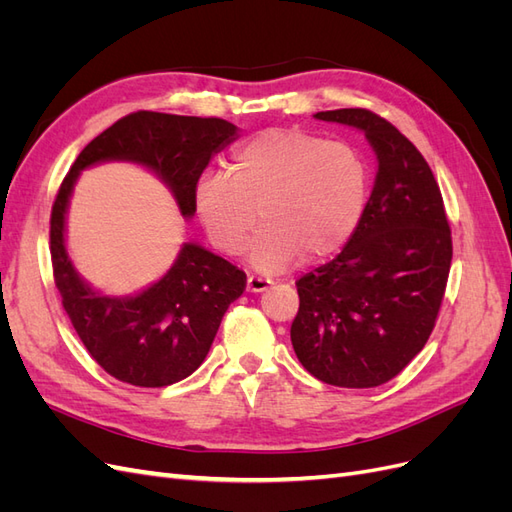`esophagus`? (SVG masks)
<instances>
[{"label":"esophagus","instance_id":"34e87169","mask_svg":"<svg viewBox=\"0 0 512 512\" xmlns=\"http://www.w3.org/2000/svg\"><path fill=\"white\" fill-rule=\"evenodd\" d=\"M271 286V280H265V277L250 275L247 277V292H262Z\"/></svg>","mask_w":512,"mask_h":512}]
</instances>
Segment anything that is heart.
Masks as SVG:
<instances>
[{"instance_id": "heart-1", "label": "heart", "mask_w": 512, "mask_h": 512, "mask_svg": "<svg viewBox=\"0 0 512 512\" xmlns=\"http://www.w3.org/2000/svg\"><path fill=\"white\" fill-rule=\"evenodd\" d=\"M194 205L207 237L228 256L243 252L260 222L252 265L277 273L299 256L322 260L350 241L367 205V168L344 141L269 128L232 151L228 173L209 170L198 179Z\"/></svg>"}]
</instances>
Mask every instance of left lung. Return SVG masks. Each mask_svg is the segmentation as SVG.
<instances>
[{
  "instance_id": "8db88e82",
  "label": "left lung",
  "mask_w": 512,
  "mask_h": 512,
  "mask_svg": "<svg viewBox=\"0 0 512 512\" xmlns=\"http://www.w3.org/2000/svg\"><path fill=\"white\" fill-rule=\"evenodd\" d=\"M316 117L363 130L378 177L348 245L297 280L290 339L314 378L371 389L395 378L436 327L453 260L451 226L427 160L391 121L367 108Z\"/></svg>"
}]
</instances>
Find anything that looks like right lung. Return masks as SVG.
Returning <instances> with one entry per match:
<instances>
[{"label":"right lung","instance_id":"right-lung-1","mask_svg":"<svg viewBox=\"0 0 512 512\" xmlns=\"http://www.w3.org/2000/svg\"><path fill=\"white\" fill-rule=\"evenodd\" d=\"M220 117L136 111L96 136L61 181L51 211V262L61 305L94 361L113 378L160 389L188 378L213 344L220 322L247 284L245 273L200 245L185 243L162 280L130 299L94 292L74 273L64 245L68 196L83 168L132 160L158 173L183 215H194V190L213 153L235 141Z\"/></svg>","mask_w":512,"mask_h":512}]
</instances>
